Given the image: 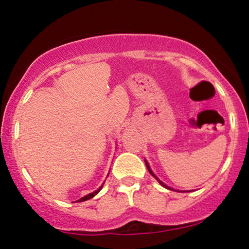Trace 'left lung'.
I'll use <instances>...</instances> for the list:
<instances>
[{
  "mask_svg": "<svg viewBox=\"0 0 249 249\" xmlns=\"http://www.w3.org/2000/svg\"><path fill=\"white\" fill-rule=\"evenodd\" d=\"M145 162H146V161H145ZM146 166H147V170H148V172H150V173H151V174H152V176L154 177V178H156L157 180H158V181H159V184H160V185H161V186L166 187V188H168V190H170V187H167V186H166V185H165V184H164V182H161V181H160V180H159L158 178H157V177H156V176H154V173L152 172V171H151V168H150V166H148V164H147V162H146Z\"/></svg>",
  "mask_w": 249,
  "mask_h": 249,
  "instance_id": "1",
  "label": "left lung"
}]
</instances>
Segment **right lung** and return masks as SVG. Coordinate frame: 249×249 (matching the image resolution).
<instances>
[{"label": "right lung", "mask_w": 249, "mask_h": 249, "mask_svg": "<svg viewBox=\"0 0 249 249\" xmlns=\"http://www.w3.org/2000/svg\"><path fill=\"white\" fill-rule=\"evenodd\" d=\"M102 187H103V185H102V186H101V187H99V188H98V190H97V191H95V192H93V193H90V194H88V196H83V198H81V199H79V200H77V201H85V200H89V199L93 198V196H96V194H97V193H98V192H99V191H101V190H102Z\"/></svg>", "instance_id": "1"}]
</instances>
